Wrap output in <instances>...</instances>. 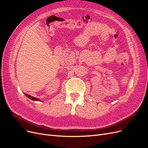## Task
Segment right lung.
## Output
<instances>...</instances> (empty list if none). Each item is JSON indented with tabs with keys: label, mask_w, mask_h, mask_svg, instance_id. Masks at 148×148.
I'll return each mask as SVG.
<instances>
[{
	"label": "right lung",
	"mask_w": 148,
	"mask_h": 148,
	"mask_svg": "<svg viewBox=\"0 0 148 148\" xmlns=\"http://www.w3.org/2000/svg\"><path fill=\"white\" fill-rule=\"evenodd\" d=\"M25 95L27 96L28 97H29V99H32V100H34V101H39L38 98H36V97H33V96H31L30 95H26V94H25Z\"/></svg>",
	"instance_id": "right-lung-1"
}]
</instances>
